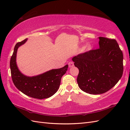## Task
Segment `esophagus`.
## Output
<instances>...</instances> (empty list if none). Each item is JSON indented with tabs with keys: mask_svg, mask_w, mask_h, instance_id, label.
Instances as JSON below:
<instances>
[{
	"mask_svg": "<svg viewBox=\"0 0 130 130\" xmlns=\"http://www.w3.org/2000/svg\"><path fill=\"white\" fill-rule=\"evenodd\" d=\"M68 66H69V67H72L73 66H74V62L73 61H70L68 63Z\"/></svg>",
	"mask_w": 130,
	"mask_h": 130,
	"instance_id": "obj_1",
	"label": "esophagus"
}]
</instances>
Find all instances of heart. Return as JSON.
I'll use <instances>...</instances> for the list:
<instances>
[{"instance_id":"1","label":"heart","mask_w":130,"mask_h":130,"mask_svg":"<svg viewBox=\"0 0 130 130\" xmlns=\"http://www.w3.org/2000/svg\"><path fill=\"white\" fill-rule=\"evenodd\" d=\"M87 49H89V48H90V46H87Z\"/></svg>"}]
</instances>
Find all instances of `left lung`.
I'll return each instance as SVG.
<instances>
[{"label":"left lung","instance_id":"1","mask_svg":"<svg viewBox=\"0 0 130 130\" xmlns=\"http://www.w3.org/2000/svg\"><path fill=\"white\" fill-rule=\"evenodd\" d=\"M99 48L74 56L72 60L79 70L77 82L80 88L90 94L108 91L123 73V54L117 41L99 37Z\"/></svg>","mask_w":130,"mask_h":130}]
</instances>
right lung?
Returning <instances> with one entry per match:
<instances>
[{"label": "right lung", "instance_id": "right-lung-1", "mask_svg": "<svg viewBox=\"0 0 130 130\" xmlns=\"http://www.w3.org/2000/svg\"><path fill=\"white\" fill-rule=\"evenodd\" d=\"M26 41L27 38L18 42L14 46L10 63L12 80L16 88L25 95L38 99L48 98L57 91L61 77L66 73L68 65L60 69L50 70L36 76L24 75L18 69L15 60L18 47Z\"/></svg>", "mask_w": 130, "mask_h": 130}]
</instances>
